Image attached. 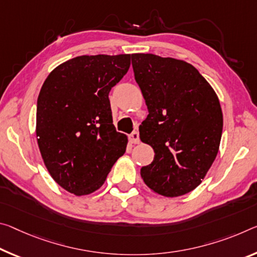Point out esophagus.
Here are the masks:
<instances>
[{"instance_id":"obj_1","label":"esophagus","mask_w":257,"mask_h":257,"mask_svg":"<svg viewBox=\"0 0 257 257\" xmlns=\"http://www.w3.org/2000/svg\"><path fill=\"white\" fill-rule=\"evenodd\" d=\"M130 142H132L133 144L140 143V134H138V132H134L132 135H130Z\"/></svg>"}]
</instances>
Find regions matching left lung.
Here are the masks:
<instances>
[{
  "label": "left lung",
  "mask_w": 257,
  "mask_h": 257,
  "mask_svg": "<svg viewBox=\"0 0 257 257\" xmlns=\"http://www.w3.org/2000/svg\"><path fill=\"white\" fill-rule=\"evenodd\" d=\"M136 82L149 109L140 125L154 159L141 176L164 197L194 190L217 156L223 129L218 97L199 71L184 60L133 54Z\"/></svg>",
  "instance_id": "1"
}]
</instances>
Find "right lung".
Listing matches in <instances>:
<instances>
[{
    "label": "right lung",
    "mask_w": 257,
    "mask_h": 257,
    "mask_svg": "<svg viewBox=\"0 0 257 257\" xmlns=\"http://www.w3.org/2000/svg\"><path fill=\"white\" fill-rule=\"evenodd\" d=\"M130 55L79 56L44 81L36 137L49 174L68 192L87 195L104 184L128 138L113 124L108 93L130 67Z\"/></svg>",
    "instance_id": "add662e5"
}]
</instances>
